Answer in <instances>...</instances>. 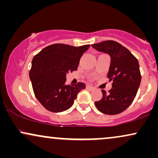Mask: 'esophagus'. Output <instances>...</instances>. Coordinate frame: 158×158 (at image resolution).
Masks as SVG:
<instances>
[{
    "label": "esophagus",
    "mask_w": 158,
    "mask_h": 158,
    "mask_svg": "<svg viewBox=\"0 0 158 158\" xmlns=\"http://www.w3.org/2000/svg\"><path fill=\"white\" fill-rule=\"evenodd\" d=\"M87 88H88V89L90 90H94V88L93 86H91V85H87Z\"/></svg>",
    "instance_id": "34e87169"
}]
</instances>
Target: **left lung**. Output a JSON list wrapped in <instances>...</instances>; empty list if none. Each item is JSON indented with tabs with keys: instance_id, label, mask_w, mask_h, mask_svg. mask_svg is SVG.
<instances>
[{
	"instance_id": "left-lung-1",
	"label": "left lung",
	"mask_w": 158,
	"mask_h": 158,
	"mask_svg": "<svg viewBox=\"0 0 158 158\" xmlns=\"http://www.w3.org/2000/svg\"><path fill=\"white\" fill-rule=\"evenodd\" d=\"M91 46L110 56V65L107 77L113 81L112 88L108 93L102 90V99L95 102V106L103 114H118L131 104L137 95L141 81L138 60L117 41H105Z\"/></svg>"
}]
</instances>
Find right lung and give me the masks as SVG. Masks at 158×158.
Masks as SVG:
<instances>
[{"label": "right lung", "mask_w": 158, "mask_h": 158, "mask_svg": "<svg viewBox=\"0 0 158 158\" xmlns=\"http://www.w3.org/2000/svg\"><path fill=\"white\" fill-rule=\"evenodd\" d=\"M90 45L79 47L54 44L33 57L30 70L32 89L39 102L51 112H61L73 106L85 85H65L66 74L77 70L83 53Z\"/></svg>", "instance_id": "obj_1"}]
</instances>
